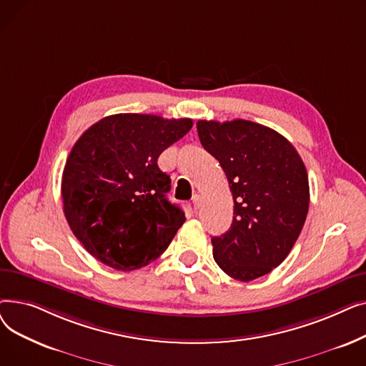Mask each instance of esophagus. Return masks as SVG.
<instances>
[{
  "label": "esophagus",
  "mask_w": 366,
  "mask_h": 366,
  "mask_svg": "<svg viewBox=\"0 0 366 366\" xmlns=\"http://www.w3.org/2000/svg\"><path fill=\"white\" fill-rule=\"evenodd\" d=\"M193 206H194L196 210L200 209V206H202V196L200 194H194L193 196Z\"/></svg>",
  "instance_id": "obj_1"
}]
</instances>
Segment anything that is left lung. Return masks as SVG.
<instances>
[{
  "mask_svg": "<svg viewBox=\"0 0 366 366\" xmlns=\"http://www.w3.org/2000/svg\"><path fill=\"white\" fill-rule=\"evenodd\" d=\"M197 132L234 200L232 227L212 237L214 258L240 282L268 274L290 255L309 212V177L300 154L276 130L247 120H199Z\"/></svg>",
  "mask_w": 366,
  "mask_h": 366,
  "instance_id": "obj_1",
  "label": "left lung"
}]
</instances>
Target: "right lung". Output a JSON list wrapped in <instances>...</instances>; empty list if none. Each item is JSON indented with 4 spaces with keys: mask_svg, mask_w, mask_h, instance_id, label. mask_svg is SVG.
Wrapping results in <instances>:
<instances>
[{
    "mask_svg": "<svg viewBox=\"0 0 366 366\" xmlns=\"http://www.w3.org/2000/svg\"><path fill=\"white\" fill-rule=\"evenodd\" d=\"M193 127L191 119L114 114L90 126L62 173L65 218L86 251L130 272L157 259L185 221L167 200L160 154Z\"/></svg>",
    "mask_w": 366,
    "mask_h": 366,
    "instance_id": "1",
    "label": "right lung"
}]
</instances>
